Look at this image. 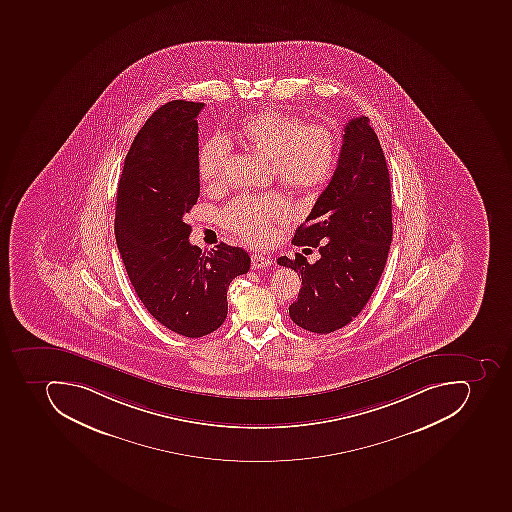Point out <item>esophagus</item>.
I'll return each instance as SVG.
<instances>
[{"instance_id": "34e87169", "label": "esophagus", "mask_w": 512, "mask_h": 512, "mask_svg": "<svg viewBox=\"0 0 512 512\" xmlns=\"http://www.w3.org/2000/svg\"><path fill=\"white\" fill-rule=\"evenodd\" d=\"M273 263L270 255L266 254H254L252 255V268L254 270H263V268H268V266Z\"/></svg>"}]
</instances>
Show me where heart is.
<instances>
[{
	"label": "heart",
	"mask_w": 512,
	"mask_h": 512,
	"mask_svg": "<svg viewBox=\"0 0 512 512\" xmlns=\"http://www.w3.org/2000/svg\"><path fill=\"white\" fill-rule=\"evenodd\" d=\"M239 134L252 150L270 159L274 177L289 187H314L332 171L335 140L332 132L321 124H303L295 116L265 110L249 116ZM230 153V139L223 134L212 135L199 150V172L203 179L218 182ZM287 215V199L281 193H266L233 199L223 209L222 220L226 228L260 244L270 238L271 225Z\"/></svg>",
	"instance_id": "b5f03b06"
}]
</instances>
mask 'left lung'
Returning a JSON list of instances; mask_svg holds the SVG:
<instances>
[{
  "label": "left lung",
  "instance_id": "obj_1",
  "mask_svg": "<svg viewBox=\"0 0 512 512\" xmlns=\"http://www.w3.org/2000/svg\"><path fill=\"white\" fill-rule=\"evenodd\" d=\"M393 241L388 164L367 116L349 119L329 185L295 233V246L317 247L321 258L302 254L278 263L302 276L290 319L308 332L345 327L372 297Z\"/></svg>",
  "mask_w": 512,
  "mask_h": 512
}]
</instances>
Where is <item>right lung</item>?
I'll return each instance as SVG.
<instances>
[{"mask_svg":"<svg viewBox=\"0 0 512 512\" xmlns=\"http://www.w3.org/2000/svg\"><path fill=\"white\" fill-rule=\"evenodd\" d=\"M204 103L172 100L156 110L124 159L115 236L135 294L148 313L183 337L209 335L228 314L226 289L246 274L241 247L191 246L185 215L198 203V118Z\"/></svg>","mask_w":512,"mask_h":512,"instance_id":"right-lung-1","label":"right lung"}]
</instances>
